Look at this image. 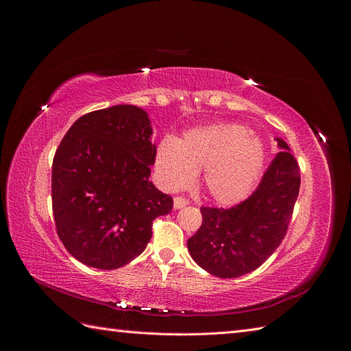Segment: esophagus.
Segmentation results:
<instances>
[{
    "instance_id": "obj_1",
    "label": "esophagus",
    "mask_w": 351,
    "mask_h": 351,
    "mask_svg": "<svg viewBox=\"0 0 351 351\" xmlns=\"http://www.w3.org/2000/svg\"><path fill=\"white\" fill-rule=\"evenodd\" d=\"M187 204H189V200H187L186 197H182V196H176V197H174V208H176V209L184 208Z\"/></svg>"
}]
</instances>
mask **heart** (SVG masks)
<instances>
[{"label": "heart", "instance_id": "obj_1", "mask_svg": "<svg viewBox=\"0 0 351 351\" xmlns=\"http://www.w3.org/2000/svg\"><path fill=\"white\" fill-rule=\"evenodd\" d=\"M265 146L241 124H217L184 134L182 141L165 137L158 145L155 168L164 189L174 192L204 173L208 196L222 205L246 197L262 174Z\"/></svg>", "mask_w": 351, "mask_h": 351}]
</instances>
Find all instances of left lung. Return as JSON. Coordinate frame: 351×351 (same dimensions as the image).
Segmentation results:
<instances>
[{"label":"left lung","instance_id":"obj_1","mask_svg":"<svg viewBox=\"0 0 351 351\" xmlns=\"http://www.w3.org/2000/svg\"><path fill=\"white\" fill-rule=\"evenodd\" d=\"M265 171L256 190L228 209L202 206V226L187 247L199 267L219 278H237L259 268L289 230L300 190V168L290 147Z\"/></svg>","mask_w":351,"mask_h":351}]
</instances>
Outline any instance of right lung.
Masks as SVG:
<instances>
[{
	"mask_svg": "<svg viewBox=\"0 0 351 351\" xmlns=\"http://www.w3.org/2000/svg\"><path fill=\"white\" fill-rule=\"evenodd\" d=\"M147 114L134 105L92 111L74 121L52 161V212L71 256L99 269L132 262L173 197L149 182L156 146Z\"/></svg>",
	"mask_w": 351,
	"mask_h": 351,
	"instance_id": "add662e5",
	"label": "right lung"
}]
</instances>
